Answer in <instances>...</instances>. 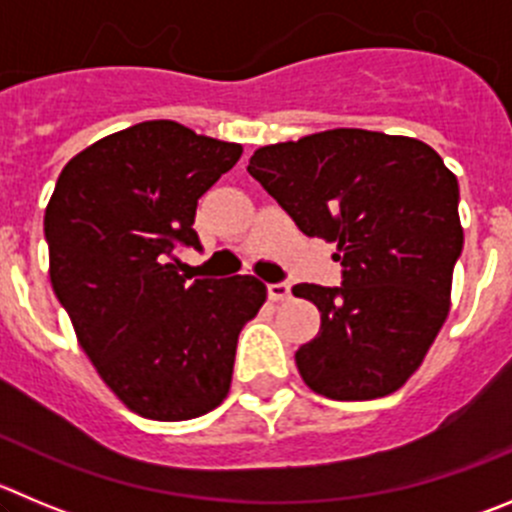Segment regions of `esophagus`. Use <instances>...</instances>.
<instances>
[{
  "label": "esophagus",
  "mask_w": 512,
  "mask_h": 512,
  "mask_svg": "<svg viewBox=\"0 0 512 512\" xmlns=\"http://www.w3.org/2000/svg\"><path fill=\"white\" fill-rule=\"evenodd\" d=\"M267 295H270V300H275V303H280V300H288L290 285L288 283H270L267 285Z\"/></svg>",
  "instance_id": "esophagus-1"
}]
</instances>
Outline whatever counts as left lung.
Instances as JSON below:
<instances>
[{
	"label": "left lung",
	"instance_id": "8db88e82",
	"mask_svg": "<svg viewBox=\"0 0 512 512\" xmlns=\"http://www.w3.org/2000/svg\"><path fill=\"white\" fill-rule=\"evenodd\" d=\"M252 176L300 232L336 242L341 288L300 283L321 310L295 351L315 394L379 399L407 384L450 313L462 252L460 184L442 156L409 136L333 128L252 154Z\"/></svg>",
	"mask_w": 512,
	"mask_h": 512
}]
</instances>
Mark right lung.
Segmentation results:
<instances>
[{
    "label": "right lung",
    "mask_w": 512,
    "mask_h": 512,
    "mask_svg": "<svg viewBox=\"0 0 512 512\" xmlns=\"http://www.w3.org/2000/svg\"><path fill=\"white\" fill-rule=\"evenodd\" d=\"M240 156V143L143 121L73 156L45 209L52 290L105 386L146 419L219 407L267 298L252 275L189 283L176 267V247H202L199 197Z\"/></svg>",
    "instance_id": "1"
}]
</instances>
